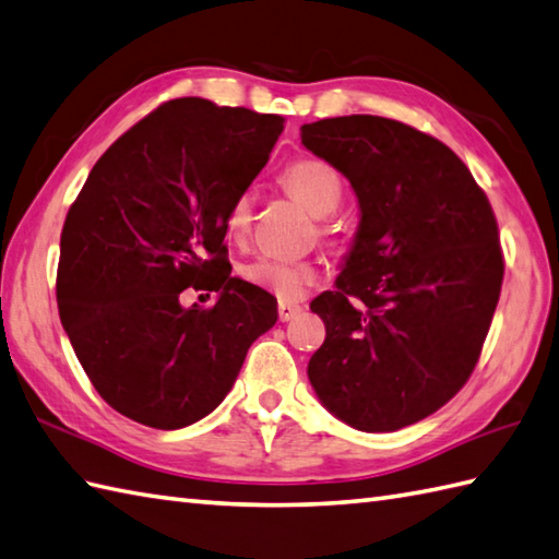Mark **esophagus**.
<instances>
[{
  "label": "esophagus",
  "mask_w": 559,
  "mask_h": 559,
  "mask_svg": "<svg viewBox=\"0 0 559 559\" xmlns=\"http://www.w3.org/2000/svg\"><path fill=\"white\" fill-rule=\"evenodd\" d=\"M277 313H280V320H282V322H289V320H294L296 316L301 313V306H294V304H280V306H277Z\"/></svg>",
  "instance_id": "esophagus-1"
}]
</instances>
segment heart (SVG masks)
<instances>
[{
    "mask_svg": "<svg viewBox=\"0 0 559 559\" xmlns=\"http://www.w3.org/2000/svg\"><path fill=\"white\" fill-rule=\"evenodd\" d=\"M280 183L294 201H299L308 213L316 217H330L340 207L344 195V183L340 171L325 159L299 157L282 169ZM255 213L253 191H241L229 203L225 213V234L231 241H243L251 234ZM322 234L332 237L334 227L330 222L322 225ZM241 277L263 289L280 301H299L306 289L316 284L318 270L304 260H284L275 255H260L241 267Z\"/></svg>",
    "mask_w": 559,
    "mask_h": 559,
    "instance_id": "heart-1",
    "label": "heart"
}]
</instances>
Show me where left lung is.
<instances>
[{
	"mask_svg": "<svg viewBox=\"0 0 559 559\" xmlns=\"http://www.w3.org/2000/svg\"><path fill=\"white\" fill-rule=\"evenodd\" d=\"M301 143L361 205L337 292L311 304L325 342L308 378L356 430L418 424L474 373L500 301L504 253L488 195L454 151L396 119H320L304 123Z\"/></svg>",
	"mask_w": 559,
	"mask_h": 559,
	"instance_id": "obj_1",
	"label": "left lung"
}]
</instances>
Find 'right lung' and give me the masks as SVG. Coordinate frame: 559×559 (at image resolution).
Wrapping results in <instances>:
<instances>
[{"mask_svg":"<svg viewBox=\"0 0 559 559\" xmlns=\"http://www.w3.org/2000/svg\"><path fill=\"white\" fill-rule=\"evenodd\" d=\"M284 117L179 97L119 135L71 203L57 306L103 400L177 430L225 400L277 301L231 277L225 213L265 167ZM183 288L217 290L183 309Z\"/></svg>","mask_w":559,"mask_h":559,"instance_id":"obj_1","label":"right lung"}]
</instances>
